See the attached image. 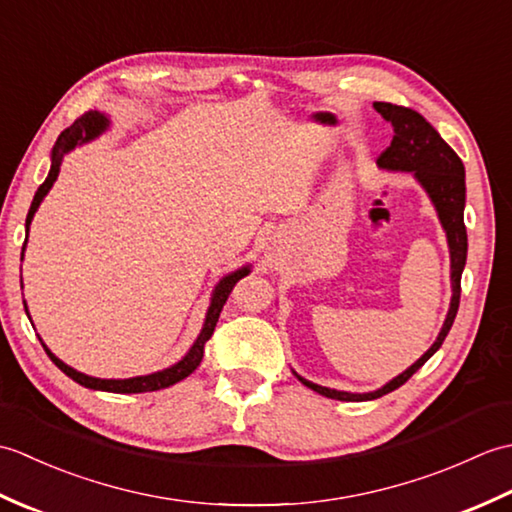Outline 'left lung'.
<instances>
[{
	"mask_svg": "<svg viewBox=\"0 0 512 512\" xmlns=\"http://www.w3.org/2000/svg\"><path fill=\"white\" fill-rule=\"evenodd\" d=\"M374 110L383 116V121L394 129V138L391 145L378 156V167L389 171H411L422 189L429 193V198L436 206L440 224L447 231L449 253H451V306L449 314L444 319L442 330L438 334L436 343H433L427 352H424L416 363L405 369L400 376L389 380L376 391L369 394H350V391H336L330 387L314 385L310 380L295 374L303 385L317 391V394L334 400H347V402H361V400H374L389 394V391L405 385L407 380L418 372V369L429 361V358L440 350L442 341L447 339L451 325L455 321V314L460 308V281L462 270L466 264V226H464V202H466V184H464V165L460 156L444 143L442 136L433 129L424 118L402 105L391 103H374Z\"/></svg>",
	"mask_w": 512,
	"mask_h": 512,
	"instance_id": "left-lung-1",
	"label": "left lung"
}]
</instances>
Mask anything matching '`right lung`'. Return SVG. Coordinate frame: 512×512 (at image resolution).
Instances as JSON below:
<instances>
[{
    "label": "right lung",
    "mask_w": 512,
    "mask_h": 512,
    "mask_svg": "<svg viewBox=\"0 0 512 512\" xmlns=\"http://www.w3.org/2000/svg\"><path fill=\"white\" fill-rule=\"evenodd\" d=\"M107 125H110V121H107L105 114H99V112H88L83 114L81 118H76V121L65 129V132H61V136L57 138V143H54L52 147V167H50V173L46 182L41 184V187L37 189L35 198H32V204H30V211H28V217H26V242H28V231H30V222L32 217H35L37 209L41 200L46 198L48 191L52 189L54 180H57L59 176V169H61V160L63 156L68 154V151H72L74 147L79 145H85L90 143V140H94L96 136H101ZM26 242H24V248H26ZM24 248H21V259H24ZM250 273V266H244L235 270V273L226 275L220 279V284L215 286L213 290V297H211V306L209 310H206V319H204V325H202V332L198 339H195L193 347L187 352V356L182 358V361H178L176 365H171L167 369H162V372H156V374H147V376H136V378H125V380H105V378H94V376H88V374H81L76 372L74 367L65 365L61 358L54 356L46 345H43V350H46V354L50 356V361L57 365L61 372L65 376H70L74 383H79L83 387L88 389H101V391H114V394H143V391H158V389H165L169 385H176L180 383L182 378H187L195 367H198L202 363V356H204V343L211 339V334L215 330L217 325V319H220V312L224 308V303L228 299V295H231V290L235 288V284L242 277H246ZM28 312V308H26Z\"/></svg>",
    "instance_id": "right-lung-1"
}]
</instances>
